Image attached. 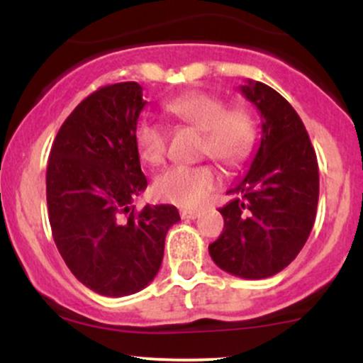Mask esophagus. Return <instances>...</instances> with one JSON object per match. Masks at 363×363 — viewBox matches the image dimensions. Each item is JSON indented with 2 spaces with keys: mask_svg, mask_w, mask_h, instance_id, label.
<instances>
[{
  "mask_svg": "<svg viewBox=\"0 0 363 363\" xmlns=\"http://www.w3.org/2000/svg\"><path fill=\"white\" fill-rule=\"evenodd\" d=\"M181 216L184 220H196L199 218V211H193V210H182Z\"/></svg>",
  "mask_w": 363,
  "mask_h": 363,
  "instance_id": "esophagus-1",
  "label": "esophagus"
}]
</instances>
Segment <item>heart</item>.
<instances>
[{
  "label": "heart",
  "mask_w": 363,
  "mask_h": 363,
  "mask_svg": "<svg viewBox=\"0 0 363 363\" xmlns=\"http://www.w3.org/2000/svg\"><path fill=\"white\" fill-rule=\"evenodd\" d=\"M165 112L182 123L203 131L201 153L220 164L234 167L242 164L252 152L256 124L244 107L227 109L225 102L206 91H187L164 104ZM135 143L140 157L148 165H160L167 152V129L155 119L141 118L135 128ZM218 174L210 165H176L153 181V194L164 203L181 208H198L205 203Z\"/></svg>",
  "instance_id": "b5f03b06"
}]
</instances>
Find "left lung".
I'll list each match as a JSON object with an SVG mask.
<instances>
[{"instance_id": "left-lung-1", "label": "left lung", "mask_w": 363, "mask_h": 363, "mask_svg": "<svg viewBox=\"0 0 363 363\" xmlns=\"http://www.w3.org/2000/svg\"><path fill=\"white\" fill-rule=\"evenodd\" d=\"M261 114V141L249 170L220 208L223 232L208 245L223 272L247 280L273 277L309 239L319 199V167L302 119L272 86H239Z\"/></svg>"}]
</instances>
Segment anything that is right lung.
Returning <instances> with one entry per match:
<instances>
[{
    "instance_id": "right-lung-1",
    "label": "right lung",
    "mask_w": 363,
    "mask_h": 363,
    "mask_svg": "<svg viewBox=\"0 0 363 363\" xmlns=\"http://www.w3.org/2000/svg\"><path fill=\"white\" fill-rule=\"evenodd\" d=\"M147 106L136 82L99 89L74 107L54 140L45 174L54 242L86 289L124 297L160 269L176 206L135 201L147 189L135 128Z\"/></svg>"
}]
</instances>
